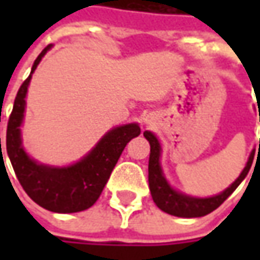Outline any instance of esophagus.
<instances>
[{
  "label": "esophagus",
  "instance_id": "1",
  "mask_svg": "<svg viewBox=\"0 0 260 260\" xmlns=\"http://www.w3.org/2000/svg\"><path fill=\"white\" fill-rule=\"evenodd\" d=\"M146 123H150V120H149V118H146Z\"/></svg>",
  "mask_w": 260,
  "mask_h": 260
}]
</instances>
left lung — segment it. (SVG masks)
I'll return each instance as SVG.
<instances>
[{"label": "left lung", "instance_id": "1", "mask_svg": "<svg viewBox=\"0 0 260 260\" xmlns=\"http://www.w3.org/2000/svg\"><path fill=\"white\" fill-rule=\"evenodd\" d=\"M146 139L150 143V157H149V188L150 194L155 201V204L168 214L176 215V217H185V218H192V217H203V215L210 214L218 208L220 205L224 203L225 200L233 194L236 188L240 185V182L249 174V169L253 162L255 150L249 156V160L246 164L245 169L242 171L240 176L236 179L233 184L230 185L227 189H224L221 194L208 197V198H197L191 195H185L182 192L175 191L164 176L162 168H160V145L156 136L150 132L143 133ZM259 150H260V140H259Z\"/></svg>", "mask_w": 260, "mask_h": 260}]
</instances>
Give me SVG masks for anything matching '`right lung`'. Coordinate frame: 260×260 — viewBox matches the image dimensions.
Here are the masks:
<instances>
[{
    "instance_id": "1",
    "label": "right lung",
    "mask_w": 260,
    "mask_h": 260,
    "mask_svg": "<svg viewBox=\"0 0 260 260\" xmlns=\"http://www.w3.org/2000/svg\"><path fill=\"white\" fill-rule=\"evenodd\" d=\"M50 47L52 45L46 46L37 56L30 75L17 92L7 125V153L23 189L35 203L53 213H78L92 207L100 198L125 145L140 135V127L136 123L115 127L79 162L65 168L42 165L28 157L21 145L20 132L24 118V98L31 74Z\"/></svg>"
}]
</instances>
